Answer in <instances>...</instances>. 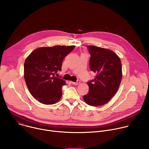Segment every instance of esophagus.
I'll return each mask as SVG.
<instances>
[{"label":"esophagus","mask_w":149,"mask_h":149,"mask_svg":"<svg viewBox=\"0 0 149 149\" xmlns=\"http://www.w3.org/2000/svg\"><path fill=\"white\" fill-rule=\"evenodd\" d=\"M80 81L79 80H78L77 82H72V84H74V85H78L80 84Z\"/></svg>","instance_id":"esophagus-1"}]
</instances>
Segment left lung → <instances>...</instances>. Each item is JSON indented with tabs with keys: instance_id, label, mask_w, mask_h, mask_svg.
Returning <instances> with one entry per match:
<instances>
[{
	"instance_id": "8db88e82",
	"label": "left lung",
	"mask_w": 149,
	"mask_h": 149,
	"mask_svg": "<svg viewBox=\"0 0 149 149\" xmlns=\"http://www.w3.org/2000/svg\"><path fill=\"white\" fill-rule=\"evenodd\" d=\"M91 55L90 70L97 74L87 82L89 92L83 96L91 106L107 103L117 93L122 79V66L119 56L113 51L95 46H87Z\"/></svg>"
}]
</instances>
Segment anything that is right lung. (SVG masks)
Masks as SVG:
<instances>
[{
  "instance_id": "1",
  "label": "right lung",
  "mask_w": 149,
  "mask_h": 149,
  "mask_svg": "<svg viewBox=\"0 0 149 149\" xmlns=\"http://www.w3.org/2000/svg\"><path fill=\"white\" fill-rule=\"evenodd\" d=\"M75 46L40 47L32 51L24 63V78L31 95L46 105L57 102L65 81L55 77L62 61Z\"/></svg>"
}]
</instances>
